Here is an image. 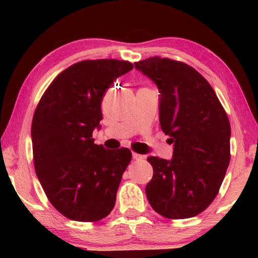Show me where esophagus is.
I'll use <instances>...</instances> for the list:
<instances>
[{
  "label": "esophagus",
  "mask_w": 258,
  "mask_h": 258,
  "mask_svg": "<svg viewBox=\"0 0 258 258\" xmlns=\"http://www.w3.org/2000/svg\"><path fill=\"white\" fill-rule=\"evenodd\" d=\"M133 158H134V160H143L144 156H143V155H140L137 153H133Z\"/></svg>",
  "instance_id": "34e87169"
}]
</instances>
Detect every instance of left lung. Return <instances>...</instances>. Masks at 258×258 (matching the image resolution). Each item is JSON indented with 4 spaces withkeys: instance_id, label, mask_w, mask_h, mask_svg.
Returning <instances> with one entry per match:
<instances>
[{
    "instance_id": "8db88e82",
    "label": "left lung",
    "mask_w": 258,
    "mask_h": 258,
    "mask_svg": "<svg viewBox=\"0 0 258 258\" xmlns=\"http://www.w3.org/2000/svg\"><path fill=\"white\" fill-rule=\"evenodd\" d=\"M160 89V123L174 143L171 161L148 157L154 175L146 186L153 209L183 220L207 209L230 162V123L209 82L184 62L153 56L135 62Z\"/></svg>"
}]
</instances>
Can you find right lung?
Wrapping results in <instances>:
<instances>
[{
    "mask_svg": "<svg viewBox=\"0 0 258 258\" xmlns=\"http://www.w3.org/2000/svg\"><path fill=\"white\" fill-rule=\"evenodd\" d=\"M133 68L111 58L77 62L55 77L35 109V171L49 202L69 220L100 221L115 206L132 151L107 150L91 137L103 118L105 91Z\"/></svg>",
    "mask_w": 258,
    "mask_h": 258,
    "instance_id": "add662e5",
    "label": "right lung"
}]
</instances>
